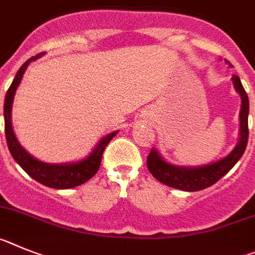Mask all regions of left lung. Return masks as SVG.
<instances>
[{
  "label": "left lung",
  "mask_w": 255,
  "mask_h": 255,
  "mask_svg": "<svg viewBox=\"0 0 255 255\" xmlns=\"http://www.w3.org/2000/svg\"><path fill=\"white\" fill-rule=\"evenodd\" d=\"M231 80H233L236 93L239 94L242 99V108L239 113V141L234 150L225 157L211 164L201 165V166H182V165H174L166 161L161 153L157 151V148L152 147L147 156V169L152 174L153 178L167 187L185 190V192H197V190L206 189L215 184L242 159L243 153L247 148L248 136H249V129H248L249 99H248V95L243 88L239 76L233 75Z\"/></svg>",
  "instance_id": "8db88e82"
}]
</instances>
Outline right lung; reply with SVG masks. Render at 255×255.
<instances>
[{"mask_svg": "<svg viewBox=\"0 0 255 255\" xmlns=\"http://www.w3.org/2000/svg\"><path fill=\"white\" fill-rule=\"evenodd\" d=\"M43 56V53L36 54L35 57L27 59L24 65L20 67V70L16 73L15 79L11 84L10 89L6 93L3 104V117H4V133H6V141H7V147L15 160L22 170L29 176L36 180L40 184L45 187L54 188V189H68V188H75L77 185L84 184L88 182L89 179L93 178L100 167L102 162V156L104 152L107 144L112 141L116 136L118 130L109 133L107 136L103 137L95 147L91 150L86 157L79 160V161L72 162H63V164H49L44 162L34 157L33 155L27 152L22 147L20 142L16 138V134L12 128V119H11V113H12V104L13 98L20 82H21L24 73L26 71L27 66L30 65L33 61Z\"/></svg>", "mask_w": 255, "mask_h": 255, "instance_id": "1", "label": "right lung"}]
</instances>
